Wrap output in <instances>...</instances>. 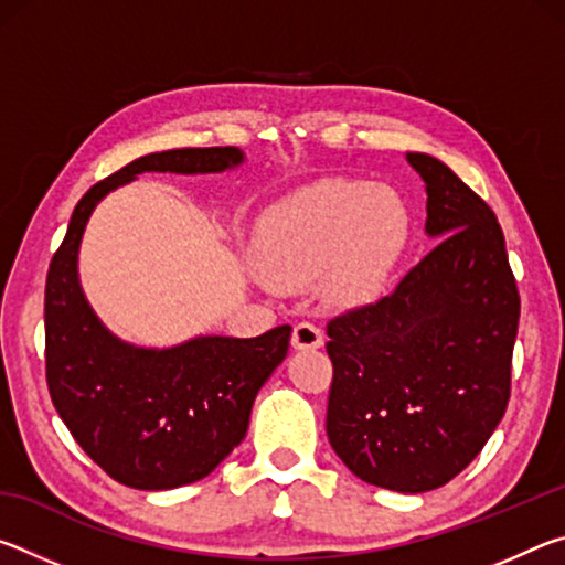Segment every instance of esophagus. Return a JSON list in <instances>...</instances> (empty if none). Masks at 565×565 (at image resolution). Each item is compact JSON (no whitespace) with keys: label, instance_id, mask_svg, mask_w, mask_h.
I'll return each instance as SVG.
<instances>
[{"label":"esophagus","instance_id":"34e87169","mask_svg":"<svg viewBox=\"0 0 565 565\" xmlns=\"http://www.w3.org/2000/svg\"><path fill=\"white\" fill-rule=\"evenodd\" d=\"M323 343V331L319 327H313L309 321H301L294 327L291 333V347L296 351H313Z\"/></svg>","mask_w":565,"mask_h":565}]
</instances>
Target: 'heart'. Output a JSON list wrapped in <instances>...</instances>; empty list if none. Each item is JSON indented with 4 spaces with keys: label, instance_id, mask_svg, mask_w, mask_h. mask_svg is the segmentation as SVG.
Instances as JSON below:
<instances>
[{
    "label": "heart",
    "instance_id": "obj_1",
    "mask_svg": "<svg viewBox=\"0 0 565 565\" xmlns=\"http://www.w3.org/2000/svg\"><path fill=\"white\" fill-rule=\"evenodd\" d=\"M406 232V204L391 186L319 181L266 209L254 228V254L276 284L321 274L331 299L359 301L386 281Z\"/></svg>",
    "mask_w": 565,
    "mask_h": 565
}]
</instances>
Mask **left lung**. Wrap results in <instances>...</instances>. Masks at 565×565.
I'll use <instances>...</instances> for the list:
<instances>
[{"label":"left lung","mask_w":565,"mask_h":565,"mask_svg":"<svg viewBox=\"0 0 565 565\" xmlns=\"http://www.w3.org/2000/svg\"><path fill=\"white\" fill-rule=\"evenodd\" d=\"M438 244L379 301L331 319L327 434L353 476L424 493L481 454L511 394L521 299L491 206L408 151Z\"/></svg>","instance_id":"8db88e82"}]
</instances>
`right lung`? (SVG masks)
Instances as JSON below:
<instances>
[{"mask_svg": "<svg viewBox=\"0 0 565 565\" xmlns=\"http://www.w3.org/2000/svg\"><path fill=\"white\" fill-rule=\"evenodd\" d=\"M236 147L171 149L134 159L79 199L46 274V386L74 441L114 481L169 491L202 481L244 441L254 398L286 359L291 327L256 339L194 337L151 349L104 327L79 281L84 228L109 191L145 171L222 174Z\"/></svg>", "mask_w": 565, "mask_h": 565, "instance_id": "obj_1", "label": "right lung"}]
</instances>
